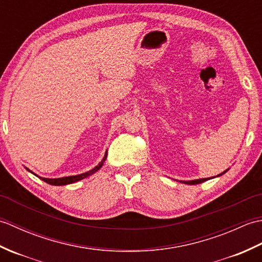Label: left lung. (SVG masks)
<instances>
[{"instance_id": "left-lung-1", "label": "left lung", "mask_w": 262, "mask_h": 262, "mask_svg": "<svg viewBox=\"0 0 262 262\" xmlns=\"http://www.w3.org/2000/svg\"><path fill=\"white\" fill-rule=\"evenodd\" d=\"M227 171V170H226ZM226 171H224L223 173H221V174H219V176H222V174H224ZM207 179H198V180H191V181H182L183 183H187V185H198V183H202V182H204V181H206Z\"/></svg>"}]
</instances>
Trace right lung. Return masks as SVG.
Returning a JSON list of instances; mask_svg holds the SVG:
<instances>
[{
    "instance_id": "right-lung-1",
    "label": "right lung",
    "mask_w": 262,
    "mask_h": 262,
    "mask_svg": "<svg viewBox=\"0 0 262 262\" xmlns=\"http://www.w3.org/2000/svg\"><path fill=\"white\" fill-rule=\"evenodd\" d=\"M105 159H107V152H105L104 154V158L102 159L101 162H100L96 168L85 172V173H82V174H79V176H72V177H64V178H58V179H48V178H40V179L42 181H45L47 183H49V185H53V186H64V185H70V183H73V182H76V181H80L82 179H84V178L89 177L93 174L94 172H97L101 166L103 165V162L105 161ZM38 177V176H37Z\"/></svg>"
}]
</instances>
